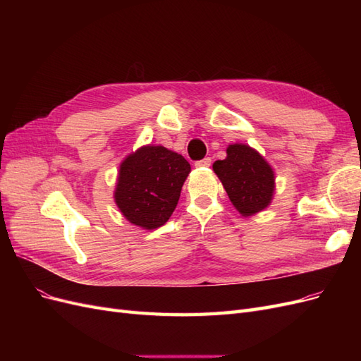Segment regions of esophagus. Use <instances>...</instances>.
Listing matches in <instances>:
<instances>
[{
	"mask_svg": "<svg viewBox=\"0 0 361 361\" xmlns=\"http://www.w3.org/2000/svg\"><path fill=\"white\" fill-rule=\"evenodd\" d=\"M211 166V158H204L202 161H197L195 162V167L197 169H202V167H209Z\"/></svg>",
	"mask_w": 361,
	"mask_h": 361,
	"instance_id": "esophagus-1",
	"label": "esophagus"
}]
</instances>
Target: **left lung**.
I'll return each instance as SVG.
<instances>
[{
  "label": "left lung",
  "mask_w": 361,
  "mask_h": 361,
  "mask_svg": "<svg viewBox=\"0 0 361 361\" xmlns=\"http://www.w3.org/2000/svg\"><path fill=\"white\" fill-rule=\"evenodd\" d=\"M226 154L212 169L235 209L244 218L267 209L276 192L274 169L248 145H228Z\"/></svg>",
  "instance_id": "left-lung-1"
}]
</instances>
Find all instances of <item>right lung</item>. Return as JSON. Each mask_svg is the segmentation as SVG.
I'll return each instance as SVG.
<instances>
[{"label":"right lung","mask_w":361,"mask_h":361,"mask_svg":"<svg viewBox=\"0 0 361 361\" xmlns=\"http://www.w3.org/2000/svg\"><path fill=\"white\" fill-rule=\"evenodd\" d=\"M190 162L164 146L138 147L120 162L114 202L126 220L145 231L169 221L176 209Z\"/></svg>","instance_id":"1"}]
</instances>
